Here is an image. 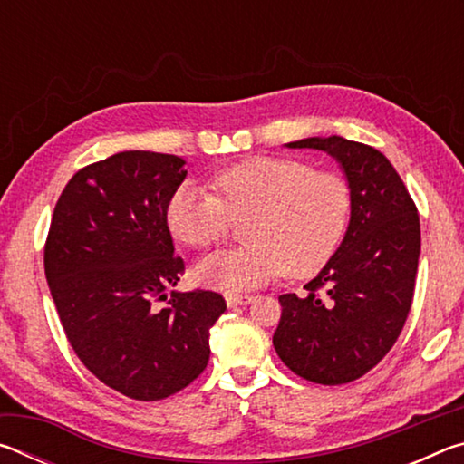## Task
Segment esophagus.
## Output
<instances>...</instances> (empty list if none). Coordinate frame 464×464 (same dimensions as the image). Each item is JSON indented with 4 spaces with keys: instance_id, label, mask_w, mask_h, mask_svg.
I'll use <instances>...</instances> for the list:
<instances>
[{
    "instance_id": "obj_1",
    "label": "esophagus",
    "mask_w": 464,
    "mask_h": 464,
    "mask_svg": "<svg viewBox=\"0 0 464 464\" xmlns=\"http://www.w3.org/2000/svg\"><path fill=\"white\" fill-rule=\"evenodd\" d=\"M254 298V295H227V304H229V307H239V304L251 303Z\"/></svg>"
}]
</instances>
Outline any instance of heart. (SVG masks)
Returning a JSON list of instances; mask_svg holds the SVG:
<instances>
[{"label": "heart", "mask_w": 464, "mask_h": 464, "mask_svg": "<svg viewBox=\"0 0 464 464\" xmlns=\"http://www.w3.org/2000/svg\"><path fill=\"white\" fill-rule=\"evenodd\" d=\"M213 188L179 184L168 202V227L184 246L207 249L246 221V246L208 256L194 270L200 285L227 293L282 272L315 274L334 256L352 213L348 182L296 157H249L218 171Z\"/></svg>", "instance_id": "obj_1"}]
</instances>
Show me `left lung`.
Wrapping results in <instances>:
<instances>
[{
  "instance_id": "1",
  "label": "left lung",
  "mask_w": 464,
  "mask_h": 464,
  "mask_svg": "<svg viewBox=\"0 0 464 464\" xmlns=\"http://www.w3.org/2000/svg\"><path fill=\"white\" fill-rule=\"evenodd\" d=\"M288 147L332 153L348 176L352 217L340 249L307 293L278 296L274 348L290 371L317 384L364 376L395 345L411 311L421 249L418 207L374 147L343 137Z\"/></svg>"
}]
</instances>
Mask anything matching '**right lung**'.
Listing matches in <instances>:
<instances>
[{"label": "right lung", "instance_id": "right-lung-1", "mask_svg": "<svg viewBox=\"0 0 464 464\" xmlns=\"http://www.w3.org/2000/svg\"><path fill=\"white\" fill-rule=\"evenodd\" d=\"M184 178V160L168 153L90 163L59 196L44 241L46 282L77 358L137 401H160L198 379L208 329L227 309L215 290L166 296L186 270L168 227Z\"/></svg>", "mask_w": 464, "mask_h": 464}]
</instances>
